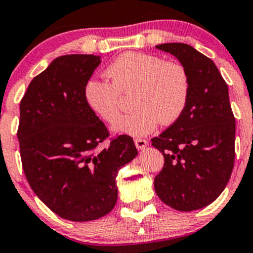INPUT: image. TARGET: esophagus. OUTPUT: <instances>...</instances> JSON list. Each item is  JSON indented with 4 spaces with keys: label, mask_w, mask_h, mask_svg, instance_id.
Returning a JSON list of instances; mask_svg holds the SVG:
<instances>
[{
    "label": "esophagus",
    "mask_w": 253,
    "mask_h": 253,
    "mask_svg": "<svg viewBox=\"0 0 253 253\" xmlns=\"http://www.w3.org/2000/svg\"><path fill=\"white\" fill-rule=\"evenodd\" d=\"M134 144H136L137 149L142 150V149H144L145 147H147V145H148V142H147V139H143V138H134Z\"/></svg>",
    "instance_id": "esophagus-1"
}]
</instances>
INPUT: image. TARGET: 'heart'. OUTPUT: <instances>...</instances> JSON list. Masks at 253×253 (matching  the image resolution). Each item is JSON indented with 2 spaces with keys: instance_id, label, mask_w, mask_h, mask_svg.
I'll return each instance as SVG.
<instances>
[{
  "instance_id": "heart-1",
  "label": "heart",
  "mask_w": 253,
  "mask_h": 253,
  "mask_svg": "<svg viewBox=\"0 0 253 253\" xmlns=\"http://www.w3.org/2000/svg\"><path fill=\"white\" fill-rule=\"evenodd\" d=\"M110 82L89 79L84 86V100L89 110L106 124L120 116L121 94L132 93L134 110L114 125L119 133L141 137L154 131L159 122L175 124L187 108L191 76L178 61H165L157 55L125 52L106 67Z\"/></svg>"
}]
</instances>
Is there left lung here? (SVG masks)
Instances as JSON below:
<instances>
[{
    "instance_id": "1",
    "label": "left lung",
    "mask_w": 253,
    "mask_h": 253,
    "mask_svg": "<svg viewBox=\"0 0 253 253\" xmlns=\"http://www.w3.org/2000/svg\"><path fill=\"white\" fill-rule=\"evenodd\" d=\"M176 56L191 76V94L182 116L152 139L164 155L154 178L158 197L190 211L211 205L223 192L235 160V117L228 84L209 57L182 42L157 45Z\"/></svg>"
}]
</instances>
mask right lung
<instances>
[{"label": "right lung", "instance_id": "right-lung-1", "mask_svg": "<svg viewBox=\"0 0 253 253\" xmlns=\"http://www.w3.org/2000/svg\"><path fill=\"white\" fill-rule=\"evenodd\" d=\"M100 65L94 55H65L33 78L20 100V159L35 195L53 213L95 220L117 201L116 176L137 155L127 134L110 138L84 100V86ZM109 139L108 148L98 145Z\"/></svg>", "mask_w": 253, "mask_h": 253}]
</instances>
